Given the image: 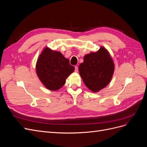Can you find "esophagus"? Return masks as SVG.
<instances>
[{"mask_svg":"<svg viewBox=\"0 0 147 147\" xmlns=\"http://www.w3.org/2000/svg\"><path fill=\"white\" fill-rule=\"evenodd\" d=\"M78 66H75V72H78Z\"/></svg>","mask_w":147,"mask_h":147,"instance_id":"1","label":"esophagus"}]
</instances>
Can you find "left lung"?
Returning a JSON list of instances; mask_svg holds the SVG:
<instances>
[{"label":"left lung","mask_w":147,"mask_h":147,"mask_svg":"<svg viewBox=\"0 0 147 147\" xmlns=\"http://www.w3.org/2000/svg\"><path fill=\"white\" fill-rule=\"evenodd\" d=\"M84 83L93 92L105 88L110 82L115 70V64L110 53L104 47L99 50L84 55L83 63L78 67Z\"/></svg>","instance_id":"obj_1"}]
</instances>
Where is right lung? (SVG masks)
Listing matches in <instances>:
<instances>
[{"mask_svg": "<svg viewBox=\"0 0 147 147\" xmlns=\"http://www.w3.org/2000/svg\"><path fill=\"white\" fill-rule=\"evenodd\" d=\"M75 67L60 51L45 47L39 55L35 72L40 80L47 89L57 91L63 87L66 79L74 72Z\"/></svg>", "mask_w": 147, "mask_h": 147, "instance_id": "right-lung-1", "label": "right lung"}]
</instances>
